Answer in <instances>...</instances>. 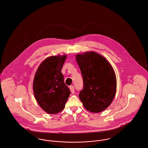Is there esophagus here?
Masks as SVG:
<instances>
[{
    "mask_svg": "<svg viewBox=\"0 0 148 148\" xmlns=\"http://www.w3.org/2000/svg\"><path fill=\"white\" fill-rule=\"evenodd\" d=\"M69 88H70V91H71V93L74 94V92H75V91H74V86H70Z\"/></svg>",
    "mask_w": 148,
    "mask_h": 148,
    "instance_id": "34e87169",
    "label": "esophagus"
}]
</instances>
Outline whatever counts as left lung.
<instances>
[{"instance_id": "left-lung-1", "label": "left lung", "mask_w": 148, "mask_h": 148, "mask_svg": "<svg viewBox=\"0 0 148 148\" xmlns=\"http://www.w3.org/2000/svg\"><path fill=\"white\" fill-rule=\"evenodd\" d=\"M81 69L84 89L79 97L85 109L98 113L106 109L113 102L117 90L114 70L105 57L94 51L76 55Z\"/></svg>"}]
</instances>
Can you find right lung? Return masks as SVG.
Segmentation results:
<instances>
[{
	"instance_id": "1",
	"label": "right lung",
	"mask_w": 148,
	"mask_h": 148,
	"mask_svg": "<svg viewBox=\"0 0 148 148\" xmlns=\"http://www.w3.org/2000/svg\"><path fill=\"white\" fill-rule=\"evenodd\" d=\"M66 58V54L47 58L40 64L34 78L35 98L40 108L50 114L61 112L70 94L61 73Z\"/></svg>"
}]
</instances>
